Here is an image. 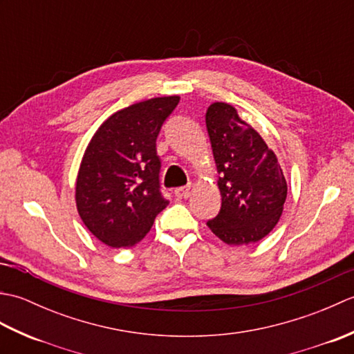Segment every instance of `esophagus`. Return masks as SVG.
I'll use <instances>...</instances> for the list:
<instances>
[{"label":"esophagus","mask_w":354,"mask_h":354,"mask_svg":"<svg viewBox=\"0 0 354 354\" xmlns=\"http://www.w3.org/2000/svg\"><path fill=\"white\" fill-rule=\"evenodd\" d=\"M190 189H192V185L189 184V185H184V187H178V189L175 190V196L176 198H187L190 194Z\"/></svg>","instance_id":"obj_1"}]
</instances>
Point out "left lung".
<instances>
[{"label": "left lung", "instance_id": "8db88e82", "mask_svg": "<svg viewBox=\"0 0 354 354\" xmlns=\"http://www.w3.org/2000/svg\"><path fill=\"white\" fill-rule=\"evenodd\" d=\"M207 131L219 173L222 207L207 225L222 242L250 245L280 221L288 184L277 155L228 103L209 104Z\"/></svg>", "mask_w": 354, "mask_h": 354}]
</instances>
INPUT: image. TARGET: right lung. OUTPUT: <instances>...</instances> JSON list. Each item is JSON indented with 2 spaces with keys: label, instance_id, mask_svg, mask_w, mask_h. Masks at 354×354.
<instances>
[{
  "label": "right lung",
  "instance_id": "add662e5",
  "mask_svg": "<svg viewBox=\"0 0 354 354\" xmlns=\"http://www.w3.org/2000/svg\"><path fill=\"white\" fill-rule=\"evenodd\" d=\"M179 95L117 111L89 141L76 181L82 222L111 248L137 245L169 205L160 192L156 138Z\"/></svg>",
  "mask_w": 354,
  "mask_h": 354
}]
</instances>
